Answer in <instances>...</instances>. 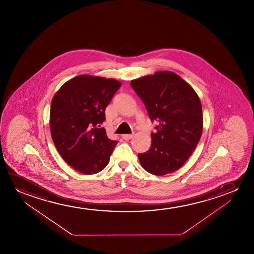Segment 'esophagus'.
Instances as JSON below:
<instances>
[{
    "label": "esophagus",
    "instance_id": "1",
    "mask_svg": "<svg viewBox=\"0 0 254 254\" xmlns=\"http://www.w3.org/2000/svg\"><path fill=\"white\" fill-rule=\"evenodd\" d=\"M122 138L124 139H130L132 138V134H123Z\"/></svg>",
    "mask_w": 254,
    "mask_h": 254
}]
</instances>
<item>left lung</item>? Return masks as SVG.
Masks as SVG:
<instances>
[{
    "instance_id": "left-lung-1",
    "label": "left lung",
    "mask_w": 254,
    "mask_h": 254,
    "mask_svg": "<svg viewBox=\"0 0 254 254\" xmlns=\"http://www.w3.org/2000/svg\"><path fill=\"white\" fill-rule=\"evenodd\" d=\"M131 86L146 106L151 121H156L152 144L139 153L143 168L162 176L180 169L191 156L203 131L202 106L194 89L177 73L159 71L131 80Z\"/></svg>"
}]
</instances>
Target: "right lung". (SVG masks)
Wrapping results in <instances>:
<instances>
[{
  "instance_id": "obj_1",
  "label": "right lung",
  "mask_w": 254,
  "mask_h": 254,
  "mask_svg": "<svg viewBox=\"0 0 254 254\" xmlns=\"http://www.w3.org/2000/svg\"><path fill=\"white\" fill-rule=\"evenodd\" d=\"M122 83L82 74L63 84L53 97L50 130L56 149L74 170L94 174L107 167L118 141L101 127L105 109Z\"/></svg>"
}]
</instances>
